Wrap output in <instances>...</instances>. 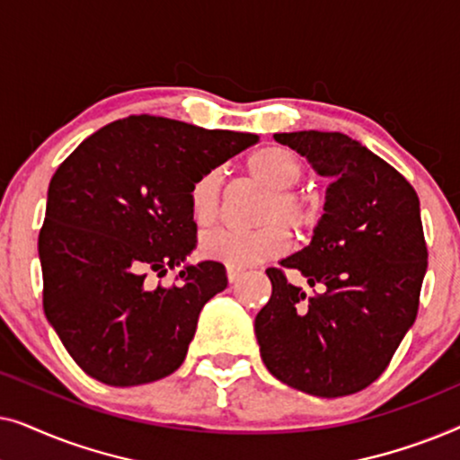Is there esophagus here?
<instances>
[{
  "label": "esophagus",
  "mask_w": 460,
  "mask_h": 460,
  "mask_svg": "<svg viewBox=\"0 0 460 460\" xmlns=\"http://www.w3.org/2000/svg\"><path fill=\"white\" fill-rule=\"evenodd\" d=\"M243 274H244V270H243V268H234V266H228V268H226V276H228V280H230V282H236L238 279H241Z\"/></svg>",
  "instance_id": "34e87169"
}]
</instances>
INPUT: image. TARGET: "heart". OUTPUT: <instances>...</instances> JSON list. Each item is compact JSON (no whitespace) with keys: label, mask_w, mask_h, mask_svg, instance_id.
Wrapping results in <instances>:
<instances>
[{"label":"heart","mask_w":460,"mask_h":460,"mask_svg":"<svg viewBox=\"0 0 460 460\" xmlns=\"http://www.w3.org/2000/svg\"><path fill=\"white\" fill-rule=\"evenodd\" d=\"M249 178L268 188L261 205L260 222L255 230H209L200 236V253L207 260L222 261L226 266H249L274 260L287 253L288 236L279 222L293 232H307L318 222V207L310 194L297 190L304 180V165L285 146H263L251 153L244 161ZM219 172L211 169L194 180L188 192L190 216L199 226H209L219 211Z\"/></svg>","instance_id":"b5f03b06"}]
</instances>
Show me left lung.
I'll return each mask as SVG.
<instances>
[{
    "label": "left lung",
    "instance_id": "left-lung-1",
    "mask_svg": "<svg viewBox=\"0 0 460 460\" xmlns=\"http://www.w3.org/2000/svg\"><path fill=\"white\" fill-rule=\"evenodd\" d=\"M274 137L331 186L312 243L266 270L272 295L255 316L257 343L279 381L341 398L379 379L417 318L427 270L419 197L389 163L339 131ZM287 269L321 293L291 286Z\"/></svg>",
    "mask_w": 460,
    "mask_h": 460
}]
</instances>
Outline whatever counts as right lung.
Listing matches in <instances>:
<instances>
[{
	"mask_svg": "<svg viewBox=\"0 0 460 460\" xmlns=\"http://www.w3.org/2000/svg\"><path fill=\"white\" fill-rule=\"evenodd\" d=\"M260 137L131 115L85 137L56 169L40 230L43 312L100 383L159 381L184 362L199 314L228 285L219 261L153 285L197 244L188 192Z\"/></svg>",
	"mask_w": 460,
	"mask_h": 460,
	"instance_id": "obj_1",
	"label": "right lung"
}]
</instances>
